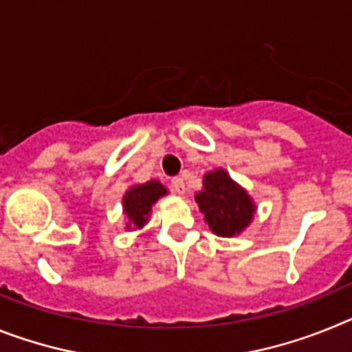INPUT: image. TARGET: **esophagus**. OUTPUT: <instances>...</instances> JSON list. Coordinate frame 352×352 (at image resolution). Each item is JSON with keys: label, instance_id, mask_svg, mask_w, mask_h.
<instances>
[{"label": "esophagus", "instance_id": "obj_1", "mask_svg": "<svg viewBox=\"0 0 352 352\" xmlns=\"http://www.w3.org/2000/svg\"><path fill=\"white\" fill-rule=\"evenodd\" d=\"M170 188H172L173 193L177 195H182L186 191V184H184V180L180 179V177H173L172 182H170Z\"/></svg>", "mask_w": 352, "mask_h": 352}]
</instances>
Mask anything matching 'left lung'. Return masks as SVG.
Returning <instances> with one entry per match:
<instances>
[{"instance_id":"1","label":"left lung","mask_w":352,"mask_h":352,"mask_svg":"<svg viewBox=\"0 0 352 352\" xmlns=\"http://www.w3.org/2000/svg\"><path fill=\"white\" fill-rule=\"evenodd\" d=\"M195 200L209 228L219 237L241 234L255 214L252 197L223 168L204 175V188L195 195Z\"/></svg>"}]
</instances>
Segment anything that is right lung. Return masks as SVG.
<instances>
[{"instance_id": "1", "label": "right lung", "mask_w": 352, "mask_h": 352, "mask_svg": "<svg viewBox=\"0 0 352 352\" xmlns=\"http://www.w3.org/2000/svg\"><path fill=\"white\" fill-rule=\"evenodd\" d=\"M168 191L159 180H148L145 184H136L131 189H127L124 195V214L127 218L125 227L133 228H142L151 216L152 206L161 197H164Z\"/></svg>"}]
</instances>
